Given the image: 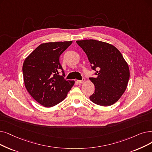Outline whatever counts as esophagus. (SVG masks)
I'll return each instance as SVG.
<instances>
[{
	"instance_id": "34e87169",
	"label": "esophagus",
	"mask_w": 152,
	"mask_h": 152,
	"mask_svg": "<svg viewBox=\"0 0 152 152\" xmlns=\"http://www.w3.org/2000/svg\"><path fill=\"white\" fill-rule=\"evenodd\" d=\"M85 81H86L85 78H83L82 80H77V83H80V84H83V83H84L85 82Z\"/></svg>"
}]
</instances>
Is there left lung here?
<instances>
[{"label":"left lung","instance_id":"obj_1","mask_svg":"<svg viewBox=\"0 0 152 152\" xmlns=\"http://www.w3.org/2000/svg\"><path fill=\"white\" fill-rule=\"evenodd\" d=\"M76 43L87 55L91 68L96 71L97 76L89 78L95 86L90 100L101 106L114 104L127 86L130 77L127 63L121 53L111 44L91 39Z\"/></svg>","mask_w":152,"mask_h":152}]
</instances>
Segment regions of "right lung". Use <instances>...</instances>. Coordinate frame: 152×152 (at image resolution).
I'll return each mask as SVG.
<instances>
[{
	"instance_id": "1",
	"label": "right lung",
	"mask_w": 152,
	"mask_h": 152,
	"mask_svg": "<svg viewBox=\"0 0 152 152\" xmlns=\"http://www.w3.org/2000/svg\"><path fill=\"white\" fill-rule=\"evenodd\" d=\"M72 43L49 42L39 45L25 58L22 71L25 86L31 96L45 107L63 101L75 84L66 80L60 56ZM61 71L62 76L59 75Z\"/></svg>"
}]
</instances>
